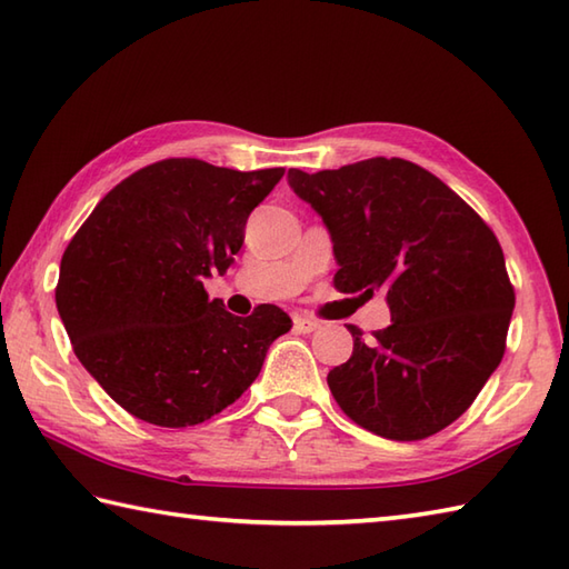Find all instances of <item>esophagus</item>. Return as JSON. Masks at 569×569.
I'll use <instances>...</instances> for the list:
<instances>
[{
    "label": "esophagus",
    "mask_w": 569,
    "mask_h": 569,
    "mask_svg": "<svg viewBox=\"0 0 569 569\" xmlns=\"http://www.w3.org/2000/svg\"><path fill=\"white\" fill-rule=\"evenodd\" d=\"M319 327H321V323L317 319L305 317V315H295V329L299 333H311V331H317Z\"/></svg>",
    "instance_id": "obj_1"
}]
</instances>
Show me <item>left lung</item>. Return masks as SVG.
I'll list each match as a JSON object with an SVG mask.
<instances>
[{
  "label": "left lung",
  "instance_id": "1",
  "mask_svg": "<svg viewBox=\"0 0 569 569\" xmlns=\"http://www.w3.org/2000/svg\"><path fill=\"white\" fill-rule=\"evenodd\" d=\"M321 216L351 301L386 295L390 327H349L353 353L329 370L339 408L363 430L412 442L469 410L498 368L516 307L493 230L435 173L405 159L289 169Z\"/></svg>",
  "mask_w": 569,
  "mask_h": 569
}]
</instances>
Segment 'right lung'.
<instances>
[{
	"instance_id": "obj_1",
	"label": "right lung",
	"mask_w": 569,
	"mask_h": 569,
	"mask_svg": "<svg viewBox=\"0 0 569 569\" xmlns=\"http://www.w3.org/2000/svg\"><path fill=\"white\" fill-rule=\"evenodd\" d=\"M282 177L284 169L157 161L120 181L68 242L58 315L78 361L137 420H211L292 329L280 307L233 317L203 289L211 272L230 268L252 208Z\"/></svg>"
}]
</instances>
